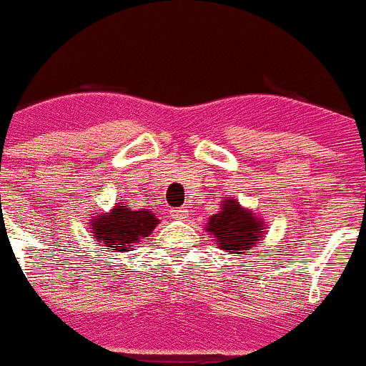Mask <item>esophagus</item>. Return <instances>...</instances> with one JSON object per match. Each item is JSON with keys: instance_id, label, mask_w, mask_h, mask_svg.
Wrapping results in <instances>:
<instances>
[{"instance_id": "1", "label": "esophagus", "mask_w": 366, "mask_h": 366, "mask_svg": "<svg viewBox=\"0 0 366 366\" xmlns=\"http://www.w3.org/2000/svg\"><path fill=\"white\" fill-rule=\"evenodd\" d=\"M187 214H189V211H187L185 207H177V209H174V211H172V216L176 219L187 218Z\"/></svg>"}]
</instances>
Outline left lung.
I'll list each match as a JSON object with an SVG mask.
<instances>
[{
    "label": "left lung",
    "instance_id": "obj_1",
    "mask_svg": "<svg viewBox=\"0 0 366 366\" xmlns=\"http://www.w3.org/2000/svg\"><path fill=\"white\" fill-rule=\"evenodd\" d=\"M207 231L211 232V238L218 242L219 249L242 254L260 242L264 223L254 218L253 212L242 209L238 202L227 199L223 202L222 211L211 216Z\"/></svg>",
    "mask_w": 366,
    "mask_h": 366
}]
</instances>
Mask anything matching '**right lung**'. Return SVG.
<instances>
[{
  "instance_id": "add662e5",
  "label": "right lung",
  "mask_w": 366,
  "mask_h": 366,
  "mask_svg": "<svg viewBox=\"0 0 366 366\" xmlns=\"http://www.w3.org/2000/svg\"><path fill=\"white\" fill-rule=\"evenodd\" d=\"M95 240L102 247L117 251H130L141 238L150 234L157 225V218L150 211H132L128 205H117L112 212L93 216L89 219Z\"/></svg>"
}]
</instances>
